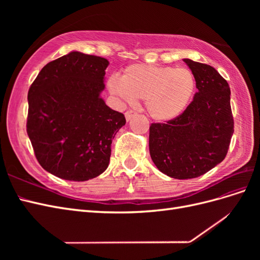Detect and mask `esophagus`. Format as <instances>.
Returning <instances> with one entry per match:
<instances>
[{
  "instance_id": "esophagus-1",
  "label": "esophagus",
  "mask_w": 260,
  "mask_h": 260,
  "mask_svg": "<svg viewBox=\"0 0 260 260\" xmlns=\"http://www.w3.org/2000/svg\"><path fill=\"white\" fill-rule=\"evenodd\" d=\"M137 115V113L136 112H133V111H128V112H125V114H124V116H125V119H127V121H129V120H131L133 117H135Z\"/></svg>"
}]
</instances>
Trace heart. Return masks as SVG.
<instances>
[{
	"instance_id": "heart-1",
	"label": "heart",
	"mask_w": 260,
	"mask_h": 260,
	"mask_svg": "<svg viewBox=\"0 0 260 260\" xmlns=\"http://www.w3.org/2000/svg\"><path fill=\"white\" fill-rule=\"evenodd\" d=\"M107 88L124 103L144 100L146 112L154 120L168 121L190 104L196 81L187 68L135 64L123 70L121 78H109Z\"/></svg>"
}]
</instances>
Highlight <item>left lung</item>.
I'll list each match as a JSON object with an SVG mask.
<instances>
[{
	"label": "left lung",
	"mask_w": 260,
	"mask_h": 260,
	"mask_svg": "<svg viewBox=\"0 0 260 260\" xmlns=\"http://www.w3.org/2000/svg\"><path fill=\"white\" fill-rule=\"evenodd\" d=\"M195 77L191 104L166 123H152L148 147L162 174L175 179L200 177L221 162L233 135L230 86L217 70L184 58Z\"/></svg>",
	"instance_id": "1"
}]
</instances>
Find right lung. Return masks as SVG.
Instances as JSON below:
<instances>
[{
	"mask_svg": "<svg viewBox=\"0 0 260 260\" xmlns=\"http://www.w3.org/2000/svg\"><path fill=\"white\" fill-rule=\"evenodd\" d=\"M106 58L73 51L46 64L28 92L27 133L39 164L69 181H86L107 169L123 114L109 108Z\"/></svg>",
	"mask_w": 260,
	"mask_h": 260,
	"instance_id": "obj_1",
	"label": "right lung"
}]
</instances>
